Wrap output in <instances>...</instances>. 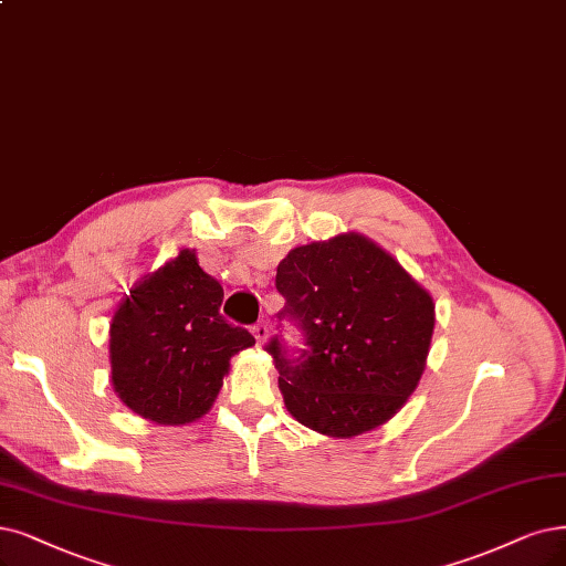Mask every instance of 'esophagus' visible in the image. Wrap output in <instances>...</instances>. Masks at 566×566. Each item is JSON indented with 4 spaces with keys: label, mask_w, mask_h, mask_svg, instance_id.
<instances>
[{
    "label": "esophagus",
    "mask_w": 566,
    "mask_h": 566,
    "mask_svg": "<svg viewBox=\"0 0 566 566\" xmlns=\"http://www.w3.org/2000/svg\"><path fill=\"white\" fill-rule=\"evenodd\" d=\"M251 333H254V338H256L259 343H265V338H268V324H265V322H259Z\"/></svg>",
    "instance_id": "34e87169"
}]
</instances>
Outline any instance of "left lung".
Here are the masks:
<instances>
[{"label":"left lung","instance_id":"8db88e82","mask_svg":"<svg viewBox=\"0 0 566 566\" xmlns=\"http://www.w3.org/2000/svg\"><path fill=\"white\" fill-rule=\"evenodd\" d=\"M280 317L305 333L289 359L275 338L284 406L303 427L354 438L387 424L420 385L436 324L429 291L370 238L333 235L291 249L277 265Z\"/></svg>","mask_w":566,"mask_h":566}]
</instances>
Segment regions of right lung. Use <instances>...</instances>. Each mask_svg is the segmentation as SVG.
Listing matches in <instances>:
<instances>
[{
  "mask_svg": "<svg viewBox=\"0 0 566 566\" xmlns=\"http://www.w3.org/2000/svg\"><path fill=\"white\" fill-rule=\"evenodd\" d=\"M223 289L196 249L144 275L109 324L112 385L123 406L165 427L198 422L214 406L230 359L256 340L221 317Z\"/></svg>",
  "mask_w": 566,
  "mask_h": 566,
  "instance_id": "right-lung-1",
  "label": "right lung"
}]
</instances>
